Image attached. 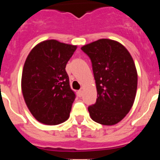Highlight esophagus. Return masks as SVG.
<instances>
[{
	"mask_svg": "<svg viewBox=\"0 0 160 160\" xmlns=\"http://www.w3.org/2000/svg\"><path fill=\"white\" fill-rule=\"evenodd\" d=\"M82 93H83L82 90H79L78 91V94L79 97H82Z\"/></svg>",
	"mask_w": 160,
	"mask_h": 160,
	"instance_id": "obj_1",
	"label": "esophagus"
}]
</instances>
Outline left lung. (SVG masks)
Instances as JSON below:
<instances>
[{
  "label": "left lung",
  "instance_id": "left-lung-1",
  "mask_svg": "<svg viewBox=\"0 0 160 160\" xmlns=\"http://www.w3.org/2000/svg\"><path fill=\"white\" fill-rule=\"evenodd\" d=\"M95 79L96 102L88 107L94 122L111 126L120 122L132 107L137 90L136 68L128 49L110 39L82 46Z\"/></svg>",
  "mask_w": 160,
  "mask_h": 160
}]
</instances>
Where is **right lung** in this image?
Wrapping results in <instances>:
<instances>
[{"label":"right lung","instance_id":"add662e5","mask_svg":"<svg viewBox=\"0 0 160 160\" xmlns=\"http://www.w3.org/2000/svg\"><path fill=\"white\" fill-rule=\"evenodd\" d=\"M77 46L48 40L37 45L24 65L22 90L25 103L38 122L57 125L68 119L75 94L66 71Z\"/></svg>","mask_w":160,"mask_h":160}]
</instances>
